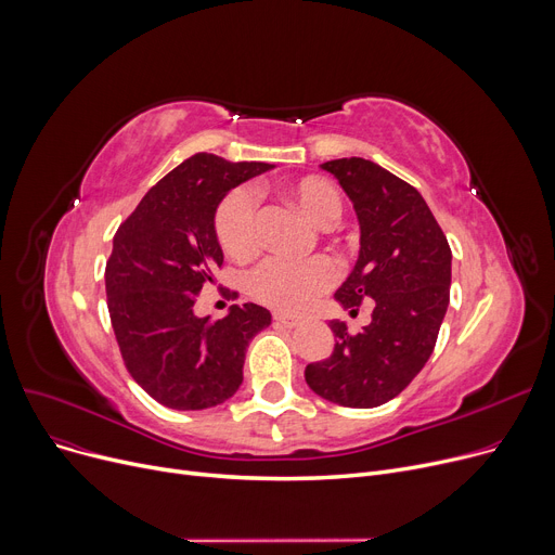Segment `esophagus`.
Listing matches in <instances>:
<instances>
[{
    "label": "esophagus",
    "instance_id": "1",
    "mask_svg": "<svg viewBox=\"0 0 555 555\" xmlns=\"http://www.w3.org/2000/svg\"><path fill=\"white\" fill-rule=\"evenodd\" d=\"M273 320L286 330H293V327H298V324H300V318H293V315H286V313H275Z\"/></svg>",
    "mask_w": 555,
    "mask_h": 555
}]
</instances>
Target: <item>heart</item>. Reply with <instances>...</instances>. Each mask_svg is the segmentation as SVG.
Here are the masks:
<instances>
[{
    "label": "heart",
    "mask_w": 555,
    "mask_h": 555,
    "mask_svg": "<svg viewBox=\"0 0 555 555\" xmlns=\"http://www.w3.org/2000/svg\"><path fill=\"white\" fill-rule=\"evenodd\" d=\"M286 194L305 212V217L320 228H332L343 215V194L327 179L305 177L291 181L286 183ZM215 233L221 248L235 259H248L257 253V202L250 190H235L221 202L215 215ZM334 280L336 267L324 255L300 259V262L269 257L248 273L246 286L250 296L267 307L280 311H302L318 293L332 286Z\"/></svg>",
    "instance_id": "heart-1"
}]
</instances>
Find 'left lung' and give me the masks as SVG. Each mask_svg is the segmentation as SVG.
Listing matches in <instances>:
<instances>
[{
  "label": "left lung",
  "mask_w": 555,
  "mask_h": 555,
  "mask_svg": "<svg viewBox=\"0 0 555 555\" xmlns=\"http://www.w3.org/2000/svg\"><path fill=\"white\" fill-rule=\"evenodd\" d=\"M332 172L361 225L356 267L336 300L356 311L372 300V322L349 334L332 320L330 358L305 370L307 385L345 408H376L399 397L428 363L450 302L452 253L416 188L361 156L320 166Z\"/></svg>",
  "instance_id": "8db88e82"
}]
</instances>
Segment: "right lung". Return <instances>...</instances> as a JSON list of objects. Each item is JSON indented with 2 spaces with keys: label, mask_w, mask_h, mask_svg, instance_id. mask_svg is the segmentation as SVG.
Returning <instances> with one entry per match:
<instances>
[{
  "label": "right lung",
  "mask_w": 555,
  "mask_h": 555,
  "mask_svg": "<svg viewBox=\"0 0 555 555\" xmlns=\"http://www.w3.org/2000/svg\"><path fill=\"white\" fill-rule=\"evenodd\" d=\"M273 168L194 154L147 190L114 235L105 269L112 327L127 372L160 405L206 410L231 399L244 380L246 347L271 324L269 309L253 302L233 305L221 320L192 307L223 264L219 204Z\"/></svg>",
  "instance_id": "add662e5"
}]
</instances>
